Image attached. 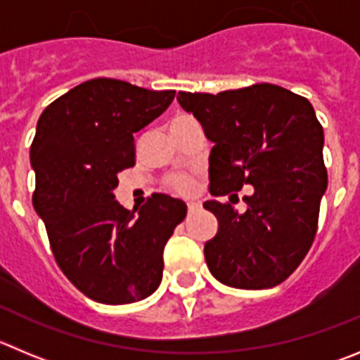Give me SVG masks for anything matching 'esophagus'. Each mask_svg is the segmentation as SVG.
<instances>
[{
  "mask_svg": "<svg viewBox=\"0 0 360 360\" xmlns=\"http://www.w3.org/2000/svg\"><path fill=\"white\" fill-rule=\"evenodd\" d=\"M200 210V204L199 202H188V211L193 213V211H199Z\"/></svg>",
  "mask_w": 360,
  "mask_h": 360,
  "instance_id": "1",
  "label": "esophagus"
}]
</instances>
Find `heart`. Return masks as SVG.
<instances>
[{"mask_svg":"<svg viewBox=\"0 0 360 360\" xmlns=\"http://www.w3.org/2000/svg\"><path fill=\"white\" fill-rule=\"evenodd\" d=\"M170 186L179 193H188L191 190V181L186 176H174L170 179Z\"/></svg>","mask_w":360,"mask_h":360,"instance_id":"b5f03b06","label":"heart"}]
</instances>
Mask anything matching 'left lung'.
Wrapping results in <instances>:
<instances>
[{"label": "left lung", "mask_w": 360, "mask_h": 360, "mask_svg": "<svg viewBox=\"0 0 360 360\" xmlns=\"http://www.w3.org/2000/svg\"><path fill=\"white\" fill-rule=\"evenodd\" d=\"M177 101L213 142L211 195L254 186L243 213L229 202H204L218 218V233L204 245L207 268L238 290L277 286L311 248L327 190L323 127L312 104L271 83L217 96L179 92Z\"/></svg>", "instance_id": "left-lung-1"}]
</instances>
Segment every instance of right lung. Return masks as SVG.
<instances>
[{
	"label": "right lung",
	"mask_w": 360,
	"mask_h": 360,
	"mask_svg": "<svg viewBox=\"0 0 360 360\" xmlns=\"http://www.w3.org/2000/svg\"><path fill=\"white\" fill-rule=\"evenodd\" d=\"M174 96L96 78L53 101L37 122L33 207L65 277L101 304H131L158 290L163 248L186 217V204L163 193L139 211L124 210L113 193L119 172L134 165L133 134Z\"/></svg>",
	"instance_id": "add662e5"
}]
</instances>
